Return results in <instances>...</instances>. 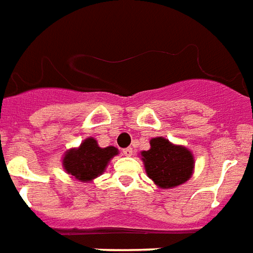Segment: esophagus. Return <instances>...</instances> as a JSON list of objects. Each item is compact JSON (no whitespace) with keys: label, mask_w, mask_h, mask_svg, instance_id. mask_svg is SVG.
Here are the masks:
<instances>
[{"label":"esophagus","mask_w":253,"mask_h":253,"mask_svg":"<svg viewBox=\"0 0 253 253\" xmlns=\"http://www.w3.org/2000/svg\"><path fill=\"white\" fill-rule=\"evenodd\" d=\"M123 155L124 156H132L133 155V148H125V149H123Z\"/></svg>","instance_id":"esophagus-1"}]
</instances>
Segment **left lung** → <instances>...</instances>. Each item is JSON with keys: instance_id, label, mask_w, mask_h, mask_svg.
Wrapping results in <instances>:
<instances>
[{"instance_id": "obj_1", "label": "left lung", "mask_w": 253, "mask_h": 253, "mask_svg": "<svg viewBox=\"0 0 253 253\" xmlns=\"http://www.w3.org/2000/svg\"><path fill=\"white\" fill-rule=\"evenodd\" d=\"M145 170L160 188L177 187L191 177L193 156L187 148L170 144L163 137L151 140V149L141 153Z\"/></svg>"}]
</instances>
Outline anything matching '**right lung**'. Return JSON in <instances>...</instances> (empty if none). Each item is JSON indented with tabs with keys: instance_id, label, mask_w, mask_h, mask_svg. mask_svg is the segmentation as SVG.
<instances>
[{
	"instance_id": "1",
	"label": "right lung",
	"mask_w": 253,
	"mask_h": 253,
	"mask_svg": "<svg viewBox=\"0 0 253 253\" xmlns=\"http://www.w3.org/2000/svg\"><path fill=\"white\" fill-rule=\"evenodd\" d=\"M117 155L115 147L100 148L94 138H86L77 149H70L64 157V168L77 180L89 181L104 172L108 161Z\"/></svg>"
}]
</instances>
